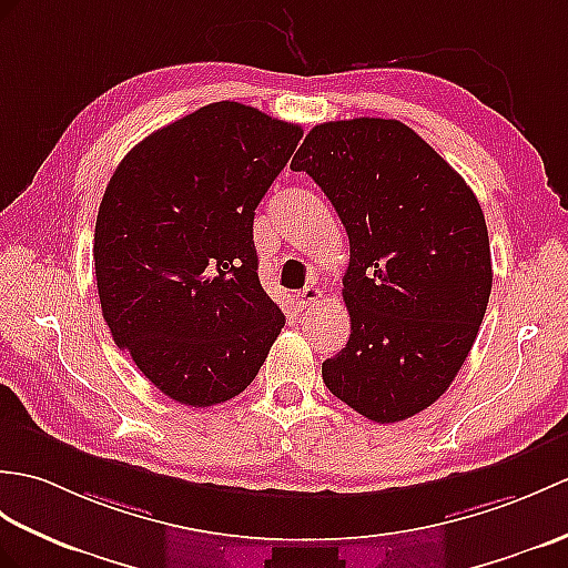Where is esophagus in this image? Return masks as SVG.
<instances>
[{"label":"esophagus","instance_id":"34e87169","mask_svg":"<svg viewBox=\"0 0 568 568\" xmlns=\"http://www.w3.org/2000/svg\"><path fill=\"white\" fill-rule=\"evenodd\" d=\"M320 302H322V290L316 287V285H307L305 290H300V293H297L300 310L310 312V310H314L316 305H320Z\"/></svg>","mask_w":568,"mask_h":568}]
</instances>
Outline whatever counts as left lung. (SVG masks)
Listing matches in <instances>:
<instances>
[{"instance_id":"obj_1","label":"left lung","mask_w":568,"mask_h":568,"mask_svg":"<svg viewBox=\"0 0 568 568\" xmlns=\"http://www.w3.org/2000/svg\"><path fill=\"white\" fill-rule=\"evenodd\" d=\"M307 171L344 222L351 338L322 363L328 392L375 424L424 412L453 385L491 295L489 232L465 179L385 118L314 125Z\"/></svg>"}]
</instances>
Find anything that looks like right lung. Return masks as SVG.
I'll list each match as a JSON object with an SVG mask.
<instances>
[{
  "mask_svg": "<svg viewBox=\"0 0 568 568\" xmlns=\"http://www.w3.org/2000/svg\"><path fill=\"white\" fill-rule=\"evenodd\" d=\"M300 138L295 123L217 101L135 144L105 186L94 232L103 320L179 404L244 392L285 326L256 273L254 210Z\"/></svg>",
  "mask_w": 568,
  "mask_h": 568,
  "instance_id": "obj_1",
  "label": "right lung"
}]
</instances>
